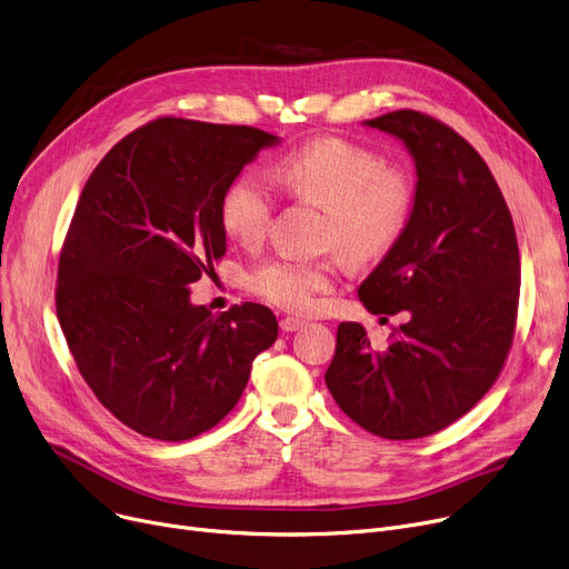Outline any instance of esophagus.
<instances>
[{"mask_svg":"<svg viewBox=\"0 0 569 569\" xmlns=\"http://www.w3.org/2000/svg\"><path fill=\"white\" fill-rule=\"evenodd\" d=\"M307 322L302 320V318H292V316H288V318H283L281 320V330L283 332H297V330H302Z\"/></svg>","mask_w":569,"mask_h":569,"instance_id":"obj_1","label":"esophagus"}]
</instances>
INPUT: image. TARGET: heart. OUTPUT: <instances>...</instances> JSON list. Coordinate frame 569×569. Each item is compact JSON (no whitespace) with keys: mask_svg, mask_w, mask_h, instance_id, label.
<instances>
[{"mask_svg":"<svg viewBox=\"0 0 569 569\" xmlns=\"http://www.w3.org/2000/svg\"><path fill=\"white\" fill-rule=\"evenodd\" d=\"M274 184L327 209V244L350 262H373L390 251L412 212L415 184L401 166L341 138H318L279 159ZM274 214V196L256 170L239 172L223 189L219 217L223 232L239 247H258ZM337 258H277L256 267L247 279L253 295L288 311H309L332 286Z\"/></svg>","mask_w":569,"mask_h":569,"instance_id":"1","label":"heart"}]
</instances>
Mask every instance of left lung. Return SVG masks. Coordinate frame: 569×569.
Listing matches in <instances>:
<instances>
[{"mask_svg": "<svg viewBox=\"0 0 569 569\" xmlns=\"http://www.w3.org/2000/svg\"><path fill=\"white\" fill-rule=\"evenodd\" d=\"M362 124L401 140L415 163L406 230L357 288L369 313H401L403 325L373 350L360 322H341L325 382L362 429L425 438L466 415L502 369L519 307L517 234L489 166L457 131L415 110Z\"/></svg>", "mask_w": 569, "mask_h": 569, "instance_id": "left-lung-1", "label": "left lung"}]
</instances>
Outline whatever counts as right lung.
I'll return each instance as SVG.
<instances>
[{"mask_svg":"<svg viewBox=\"0 0 569 569\" xmlns=\"http://www.w3.org/2000/svg\"><path fill=\"white\" fill-rule=\"evenodd\" d=\"M279 142L163 117L119 140L87 179L59 258L57 318L97 399L147 438L217 427L279 337L267 307L214 316L189 288L228 249L223 189Z\"/></svg>","mask_w":569,"mask_h":569,"instance_id":"right-lung-1","label":"right lung"}]
</instances>
